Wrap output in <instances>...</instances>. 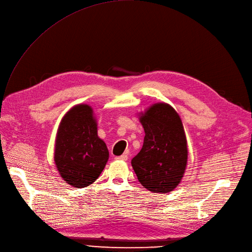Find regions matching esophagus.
<instances>
[{
	"mask_svg": "<svg viewBox=\"0 0 252 252\" xmlns=\"http://www.w3.org/2000/svg\"><path fill=\"white\" fill-rule=\"evenodd\" d=\"M115 159H116V160H122V161H126V160H127V155L123 154L122 156H117V157H115Z\"/></svg>",
	"mask_w": 252,
	"mask_h": 252,
	"instance_id": "1",
	"label": "esophagus"
}]
</instances>
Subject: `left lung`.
I'll return each mask as SVG.
<instances>
[{
    "instance_id": "obj_1",
    "label": "left lung",
    "mask_w": 252,
    "mask_h": 252,
    "mask_svg": "<svg viewBox=\"0 0 252 252\" xmlns=\"http://www.w3.org/2000/svg\"><path fill=\"white\" fill-rule=\"evenodd\" d=\"M144 144L131 160L133 171L150 191L167 193L181 180L188 163V146L178 113L166 103L151 106L140 116Z\"/></svg>"
}]
</instances>
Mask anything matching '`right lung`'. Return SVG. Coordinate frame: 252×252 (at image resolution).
I'll list each match as a JSON object with an SVG mask.
<instances>
[{
	"label": "right lung",
	"instance_id": "right-lung-1",
	"mask_svg": "<svg viewBox=\"0 0 252 252\" xmlns=\"http://www.w3.org/2000/svg\"><path fill=\"white\" fill-rule=\"evenodd\" d=\"M108 157L91 106H74L63 117L56 140L55 162L62 178L74 188H86L99 177Z\"/></svg>",
	"mask_w": 252,
	"mask_h": 252
}]
</instances>
